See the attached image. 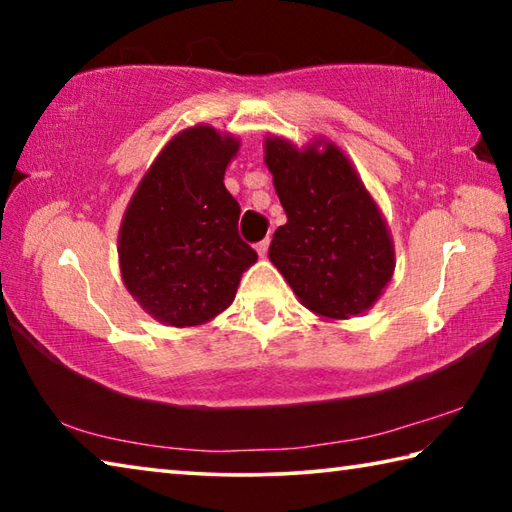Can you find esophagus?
<instances>
[{"label":"esophagus","instance_id":"esophagus-1","mask_svg":"<svg viewBox=\"0 0 512 512\" xmlns=\"http://www.w3.org/2000/svg\"><path fill=\"white\" fill-rule=\"evenodd\" d=\"M268 246H271V239H262V241H259V244H257L255 248H257V253L264 257V255L268 253Z\"/></svg>","mask_w":512,"mask_h":512}]
</instances>
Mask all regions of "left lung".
<instances>
[{"label":"left lung","mask_w":512,"mask_h":512,"mask_svg":"<svg viewBox=\"0 0 512 512\" xmlns=\"http://www.w3.org/2000/svg\"><path fill=\"white\" fill-rule=\"evenodd\" d=\"M264 153L287 212L268 248L271 262L314 314H363L391 282L395 248L359 173L325 140L300 151L282 137H266Z\"/></svg>","instance_id":"left-lung-1"}]
</instances>
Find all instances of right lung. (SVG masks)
<instances>
[{
	"label": "right lung",
	"instance_id": "add662e5",
	"mask_svg": "<svg viewBox=\"0 0 512 512\" xmlns=\"http://www.w3.org/2000/svg\"><path fill=\"white\" fill-rule=\"evenodd\" d=\"M239 140L194 126L164 146L126 207L121 280L140 307L173 327L201 325L235 300L257 253L239 237L241 207L223 185Z\"/></svg>",
	"mask_w": 512,
	"mask_h": 512
}]
</instances>
